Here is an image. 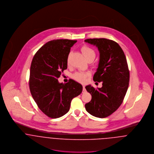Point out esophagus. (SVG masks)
I'll use <instances>...</instances> for the list:
<instances>
[{"instance_id":"esophagus-1","label":"esophagus","mask_w":154,"mask_h":154,"mask_svg":"<svg viewBox=\"0 0 154 154\" xmlns=\"http://www.w3.org/2000/svg\"><path fill=\"white\" fill-rule=\"evenodd\" d=\"M83 92H86V89H85V86L84 85H83Z\"/></svg>"}]
</instances>
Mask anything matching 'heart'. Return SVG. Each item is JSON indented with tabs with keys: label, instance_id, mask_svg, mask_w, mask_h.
Returning <instances> with one entry per match:
<instances>
[{
	"label": "heart",
	"instance_id": "b5f03b06",
	"mask_svg": "<svg viewBox=\"0 0 154 154\" xmlns=\"http://www.w3.org/2000/svg\"><path fill=\"white\" fill-rule=\"evenodd\" d=\"M81 51L83 53L85 57L87 60H93L95 57V51L91 47H88V45H84L81 48ZM69 62V61H68ZM91 75L89 73H85L82 72H77L72 75V78L75 81L79 82L81 83H84L86 81L87 78Z\"/></svg>",
	"mask_w": 154,
	"mask_h": 154
}]
</instances>
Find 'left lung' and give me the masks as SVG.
Listing matches in <instances>:
<instances>
[{
	"mask_svg": "<svg viewBox=\"0 0 154 154\" xmlns=\"http://www.w3.org/2000/svg\"><path fill=\"white\" fill-rule=\"evenodd\" d=\"M85 42L95 45L100 51V62L93 80L103 83L101 88L85 87L92 98L85 107L91 115L105 118L119 109L126 95L130 79L127 60L121 47L113 40L102 38Z\"/></svg>",
	"mask_w": 154,
	"mask_h": 154,
	"instance_id": "1",
	"label": "left lung"
}]
</instances>
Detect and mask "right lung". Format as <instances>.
<instances>
[{
	"instance_id": "add662e5",
	"label": "right lung",
	"mask_w": 154,
	"mask_h": 154,
	"mask_svg": "<svg viewBox=\"0 0 154 154\" xmlns=\"http://www.w3.org/2000/svg\"><path fill=\"white\" fill-rule=\"evenodd\" d=\"M76 40H54L35 54L30 67L29 87L37 106L48 117L56 119L67 113L72 99L82 91V86L72 79L60 84L58 78L67 67L71 47Z\"/></svg>"
}]
</instances>
